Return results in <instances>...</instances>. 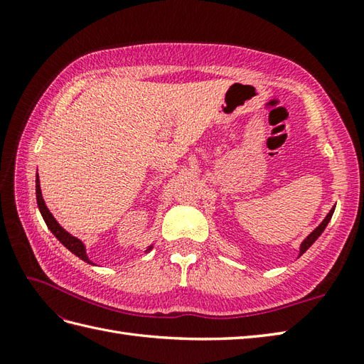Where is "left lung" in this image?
Listing matches in <instances>:
<instances>
[{"label": "left lung", "mask_w": 364, "mask_h": 364, "mask_svg": "<svg viewBox=\"0 0 364 364\" xmlns=\"http://www.w3.org/2000/svg\"><path fill=\"white\" fill-rule=\"evenodd\" d=\"M333 213H335V206L331 208L330 210V213L326 215V219H323L318 227H316L310 235H308L304 241H301V244H300V247H299V257H301V255H304L308 249H310V247L316 242V239H318L321 235H322V231L326 230V227L328 225V222H330V219H331V215H333Z\"/></svg>", "instance_id": "1"}]
</instances>
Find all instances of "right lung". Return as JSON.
Returning a JSON list of instances; mask_svg holds the SVG:
<instances>
[{"instance_id": "right-lung-1", "label": "right lung", "mask_w": 364, "mask_h": 364, "mask_svg": "<svg viewBox=\"0 0 364 364\" xmlns=\"http://www.w3.org/2000/svg\"><path fill=\"white\" fill-rule=\"evenodd\" d=\"M36 198H37L38 211H41L42 218H43V220L46 223V227H48L51 233L58 237V241L63 244L64 247H67L68 250H70L73 255H76V257H78V258H81L82 261L89 262V264H94V262L89 259L87 253H86V245H84V242L81 241V239L75 237L73 235H70V233H68V231H65L63 227H60L59 222L54 219V215L50 213L48 208H46L45 200L42 197V189H41V180H38V173L36 175ZM151 249H153V245H149V249L145 250V253L150 252Z\"/></svg>"}]
</instances>
